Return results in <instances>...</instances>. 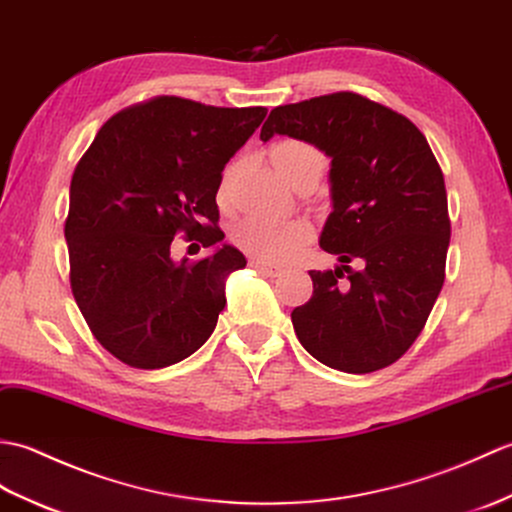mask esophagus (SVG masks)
<instances>
[{
    "label": "esophagus",
    "instance_id": "obj_1",
    "mask_svg": "<svg viewBox=\"0 0 512 512\" xmlns=\"http://www.w3.org/2000/svg\"><path fill=\"white\" fill-rule=\"evenodd\" d=\"M249 265H252L258 274H265V276H271V278H276V276H280V267H276V265H271V263H267V260H260V258H254V260H249Z\"/></svg>",
    "mask_w": 512,
    "mask_h": 512
}]
</instances>
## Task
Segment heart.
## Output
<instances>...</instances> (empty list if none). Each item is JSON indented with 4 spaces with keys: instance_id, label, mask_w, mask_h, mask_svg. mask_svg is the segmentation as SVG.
Here are the masks:
<instances>
[{
    "instance_id": "1",
    "label": "heart",
    "mask_w": 512,
    "mask_h": 512,
    "mask_svg": "<svg viewBox=\"0 0 512 512\" xmlns=\"http://www.w3.org/2000/svg\"><path fill=\"white\" fill-rule=\"evenodd\" d=\"M271 162L291 186L315 184L326 166L324 153L304 140H280L271 146ZM232 241L267 263H285L311 241V225L302 219H271L249 214L232 225Z\"/></svg>"
}]
</instances>
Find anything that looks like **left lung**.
<instances>
[{
    "label": "left lung",
    "instance_id": "1",
    "mask_svg": "<svg viewBox=\"0 0 512 512\" xmlns=\"http://www.w3.org/2000/svg\"><path fill=\"white\" fill-rule=\"evenodd\" d=\"M274 135L309 142L331 160L333 212L320 247L339 265L309 271L313 295L291 313L295 335L328 368L390 366L423 331L445 282L447 190L425 135L352 92L271 109L260 140Z\"/></svg>",
    "mask_w": 512,
    "mask_h": 512
}]
</instances>
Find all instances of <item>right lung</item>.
Masks as SVG:
<instances>
[{
  "label": "right lung",
  "instance_id": "obj_1",
  "mask_svg": "<svg viewBox=\"0 0 512 512\" xmlns=\"http://www.w3.org/2000/svg\"><path fill=\"white\" fill-rule=\"evenodd\" d=\"M265 116L160 96L109 118L78 162L65 221L72 293L94 337L127 366H173L217 326L225 280L247 265L221 243L217 190ZM181 229L211 247L199 264L169 256Z\"/></svg>",
  "mask_w": 512,
  "mask_h": 512
}]
</instances>
